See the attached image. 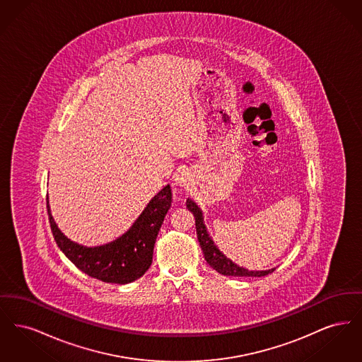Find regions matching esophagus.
<instances>
[{
    "mask_svg": "<svg viewBox=\"0 0 362 362\" xmlns=\"http://www.w3.org/2000/svg\"><path fill=\"white\" fill-rule=\"evenodd\" d=\"M186 183H187L186 175H185V173H179V175L176 176V179H175V185L179 186V187H183V186H186Z\"/></svg>",
    "mask_w": 362,
    "mask_h": 362,
    "instance_id": "esophagus-1",
    "label": "esophagus"
}]
</instances>
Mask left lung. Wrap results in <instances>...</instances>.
I'll use <instances>...</instances> for the list:
<instances>
[{
  "mask_svg": "<svg viewBox=\"0 0 362 362\" xmlns=\"http://www.w3.org/2000/svg\"><path fill=\"white\" fill-rule=\"evenodd\" d=\"M186 206L192 213L195 218V229H197V238L199 241V245L204 251V257L206 259L210 267H213L217 273L223 276H264L274 272V269L270 270H262V272H250L248 269L239 267L236 263H233L230 259L226 258L224 254L216 247L214 241L207 233L206 226L204 224V216L202 210L197 206V204L191 199H187Z\"/></svg>",
  "mask_w": 362,
  "mask_h": 362,
  "instance_id": "obj_1",
  "label": "left lung"
}]
</instances>
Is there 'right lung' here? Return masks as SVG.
Segmentation results:
<instances>
[{
  "label": "right lung",
  "instance_id": "1",
  "mask_svg": "<svg viewBox=\"0 0 362 362\" xmlns=\"http://www.w3.org/2000/svg\"><path fill=\"white\" fill-rule=\"evenodd\" d=\"M170 185L157 192L132 228L117 240L99 247H84L68 239L52 218L49 198L47 211L52 236L70 262L92 278L110 284H129L151 267L157 233L171 207Z\"/></svg>",
  "mask_w": 362,
  "mask_h": 362
}]
</instances>
